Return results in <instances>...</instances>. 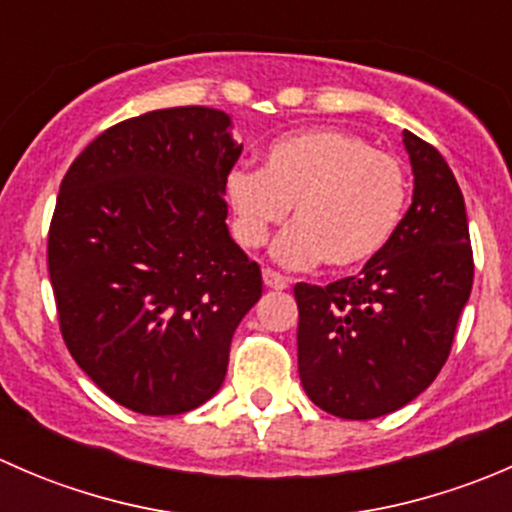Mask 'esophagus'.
<instances>
[{"mask_svg":"<svg viewBox=\"0 0 512 512\" xmlns=\"http://www.w3.org/2000/svg\"><path fill=\"white\" fill-rule=\"evenodd\" d=\"M262 280H265V285L270 289H287L289 287V280L285 275H280V272L275 270H265L262 272Z\"/></svg>","mask_w":512,"mask_h":512,"instance_id":"obj_1","label":"esophagus"}]
</instances>
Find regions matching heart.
<instances>
[{
  "label": "heart",
  "instance_id": "b5f03b06",
  "mask_svg": "<svg viewBox=\"0 0 512 512\" xmlns=\"http://www.w3.org/2000/svg\"><path fill=\"white\" fill-rule=\"evenodd\" d=\"M406 188L399 158L339 128L277 138L262 170L235 168L225 180L240 245L260 247L294 205V225L272 252L282 265L324 260L332 270L366 265L389 245L404 215Z\"/></svg>",
  "mask_w": 512,
  "mask_h": 512
}]
</instances>
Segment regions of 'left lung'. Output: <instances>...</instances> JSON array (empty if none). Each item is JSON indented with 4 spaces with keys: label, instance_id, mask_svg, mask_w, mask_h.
Listing matches in <instances>:
<instances>
[{
    "label": "left lung",
    "instance_id": "1",
    "mask_svg": "<svg viewBox=\"0 0 512 512\" xmlns=\"http://www.w3.org/2000/svg\"><path fill=\"white\" fill-rule=\"evenodd\" d=\"M414 203L389 245L354 277L294 285L297 361L309 399L352 421L386 416L431 386L471 297L463 193L441 153L404 131Z\"/></svg>",
    "mask_w": 512,
    "mask_h": 512
}]
</instances>
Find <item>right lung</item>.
Masks as SVG:
<instances>
[{
    "label": "right lung",
    "mask_w": 512,
    "mask_h": 512,
    "mask_svg": "<svg viewBox=\"0 0 512 512\" xmlns=\"http://www.w3.org/2000/svg\"><path fill=\"white\" fill-rule=\"evenodd\" d=\"M242 153L230 116L178 106L116 123L61 180L49 277L61 337L116 404L146 416L218 394L262 272L227 232Z\"/></svg>",
    "instance_id": "obj_1"
}]
</instances>
